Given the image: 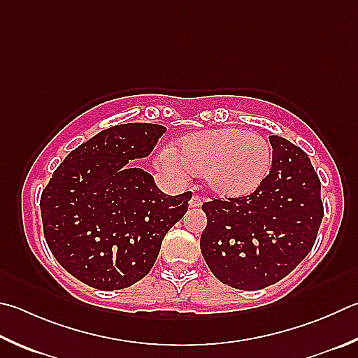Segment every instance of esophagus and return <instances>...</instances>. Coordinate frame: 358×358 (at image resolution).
Masks as SVG:
<instances>
[{"mask_svg": "<svg viewBox=\"0 0 358 358\" xmlns=\"http://www.w3.org/2000/svg\"><path fill=\"white\" fill-rule=\"evenodd\" d=\"M201 201H203V200H201V197L199 196V194H194L192 199L189 200V206L191 208H197V206L201 205Z\"/></svg>", "mask_w": 358, "mask_h": 358, "instance_id": "1", "label": "esophagus"}]
</instances>
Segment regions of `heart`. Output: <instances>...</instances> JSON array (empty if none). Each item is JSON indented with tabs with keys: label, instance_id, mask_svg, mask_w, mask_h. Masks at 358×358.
Listing matches in <instances>:
<instances>
[{
	"label": "heart",
	"instance_id": "b5f03b06",
	"mask_svg": "<svg viewBox=\"0 0 358 358\" xmlns=\"http://www.w3.org/2000/svg\"><path fill=\"white\" fill-rule=\"evenodd\" d=\"M271 161L268 141L238 128L189 134L180 141L178 157L171 148L161 153L167 171L180 172L183 166L192 173H203L208 187L224 197L252 192L268 175Z\"/></svg>",
	"mask_w": 358,
	"mask_h": 358
}]
</instances>
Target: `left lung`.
I'll use <instances>...</instances> for the list:
<instances>
[{"label":"left lung","mask_w":358,"mask_h":358,"mask_svg":"<svg viewBox=\"0 0 358 358\" xmlns=\"http://www.w3.org/2000/svg\"><path fill=\"white\" fill-rule=\"evenodd\" d=\"M272 166L249 196L211 199L200 250L220 282L262 289L287 277L316 241L324 216L321 181L301 147L269 136Z\"/></svg>","instance_id":"8db88e82"}]
</instances>
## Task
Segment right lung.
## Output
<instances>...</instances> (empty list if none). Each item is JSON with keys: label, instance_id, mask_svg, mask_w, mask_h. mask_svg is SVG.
<instances>
[{"label": "right lung", "instance_id": "right-lung-1", "mask_svg": "<svg viewBox=\"0 0 358 358\" xmlns=\"http://www.w3.org/2000/svg\"><path fill=\"white\" fill-rule=\"evenodd\" d=\"M166 128L123 123L67 155L41 197L43 235L69 274L96 289L144 278L166 233L185 216L192 192L167 196L133 159L145 158Z\"/></svg>", "mask_w": 358, "mask_h": 358}]
</instances>
